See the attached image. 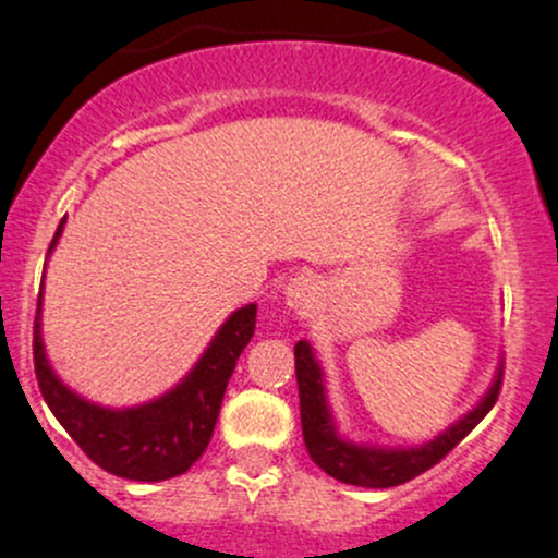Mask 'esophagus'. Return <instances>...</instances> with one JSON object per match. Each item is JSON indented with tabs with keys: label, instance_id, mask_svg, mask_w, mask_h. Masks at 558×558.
<instances>
[{
	"label": "esophagus",
	"instance_id": "34e87169",
	"mask_svg": "<svg viewBox=\"0 0 558 558\" xmlns=\"http://www.w3.org/2000/svg\"><path fill=\"white\" fill-rule=\"evenodd\" d=\"M315 280L307 278V275H302V278H294L289 283V289H286V302H289V307H294V311H305V307H311V302L315 300Z\"/></svg>",
	"mask_w": 558,
	"mask_h": 558
}]
</instances>
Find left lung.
<instances>
[{"mask_svg": "<svg viewBox=\"0 0 558 558\" xmlns=\"http://www.w3.org/2000/svg\"><path fill=\"white\" fill-rule=\"evenodd\" d=\"M296 359V386H300V418H302V437H305L307 453L326 475L337 477L342 483L364 488H391L399 483H408L418 477L421 472L432 470L440 464L448 453L486 418L488 410L499 399L502 388V373L494 380L492 391L483 397V402L472 410L470 415L451 426L446 435L437 440L426 442L421 448L410 451H384V448H362L340 440L331 424V415L326 410L324 384H320V369L315 364L311 345L305 340L294 345Z\"/></svg>", "mask_w": 558, "mask_h": 558, "instance_id": "1", "label": "left lung"}]
</instances>
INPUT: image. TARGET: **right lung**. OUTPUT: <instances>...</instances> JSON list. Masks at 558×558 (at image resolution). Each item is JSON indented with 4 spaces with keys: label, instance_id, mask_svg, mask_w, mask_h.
Instances as JSON below:
<instances>
[{
    "label": "right lung",
    "instance_id": "obj_1",
    "mask_svg": "<svg viewBox=\"0 0 558 558\" xmlns=\"http://www.w3.org/2000/svg\"><path fill=\"white\" fill-rule=\"evenodd\" d=\"M61 227L64 221L56 229L50 247L59 240ZM253 331H256V305H245L221 326L194 373L178 388L143 408L105 410L83 402L50 373L39 337L37 296L35 342H32L37 386L50 413L94 464L126 481H167L183 475L205 453L216 429L223 391Z\"/></svg>",
    "mask_w": 558,
    "mask_h": 558
}]
</instances>
